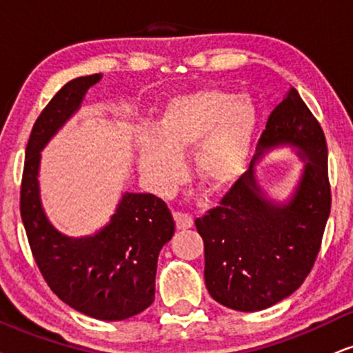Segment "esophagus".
I'll return each instance as SVG.
<instances>
[{
	"label": "esophagus",
	"instance_id": "obj_1",
	"mask_svg": "<svg viewBox=\"0 0 353 353\" xmlns=\"http://www.w3.org/2000/svg\"><path fill=\"white\" fill-rule=\"evenodd\" d=\"M174 220H176L177 230H189L194 226V218H192L189 213L184 212H174Z\"/></svg>",
	"mask_w": 353,
	"mask_h": 353
}]
</instances>
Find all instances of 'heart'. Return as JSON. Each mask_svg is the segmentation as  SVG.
<instances>
[{"instance_id":"heart-1","label":"heart","mask_w":353,"mask_h":353,"mask_svg":"<svg viewBox=\"0 0 353 353\" xmlns=\"http://www.w3.org/2000/svg\"><path fill=\"white\" fill-rule=\"evenodd\" d=\"M257 112L248 96L203 88L172 97L154 127L135 135L141 176L151 189L168 195L182 179V156L190 151L194 179L210 190H225L246 171Z\"/></svg>"}]
</instances>
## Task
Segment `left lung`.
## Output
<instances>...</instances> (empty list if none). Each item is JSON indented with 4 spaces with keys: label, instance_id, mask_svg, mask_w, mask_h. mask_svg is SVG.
Masks as SVG:
<instances>
[{
    "label": "left lung",
    "instance_id": "1",
    "mask_svg": "<svg viewBox=\"0 0 353 353\" xmlns=\"http://www.w3.org/2000/svg\"><path fill=\"white\" fill-rule=\"evenodd\" d=\"M279 144L296 145L307 159L288 204L263 197L251 164L220 205L195 220L208 293L236 311L265 310L300 288L313 269L331 213L324 132L293 88L272 110L252 163Z\"/></svg>",
    "mask_w": 353,
    "mask_h": 353
}]
</instances>
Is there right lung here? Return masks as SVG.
<instances>
[{"mask_svg":"<svg viewBox=\"0 0 353 353\" xmlns=\"http://www.w3.org/2000/svg\"><path fill=\"white\" fill-rule=\"evenodd\" d=\"M101 74L65 84L35 120L26 148L21 218L40 274L66 305L102 321H122L154 300L159 251L176 223L164 200L153 194H123L117 210L94 236L68 238L50 225L39 197L40 150L79 109Z\"/></svg>","mask_w":353,"mask_h":353,"instance_id":"obj_1","label":"right lung"}]
</instances>
